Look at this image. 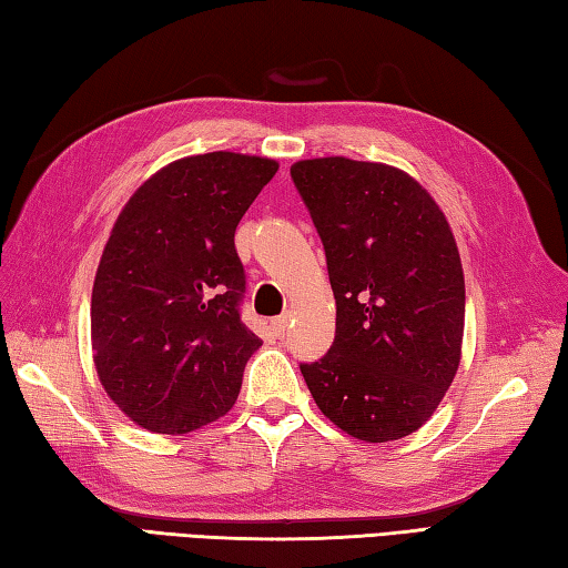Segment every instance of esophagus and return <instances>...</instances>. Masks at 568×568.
Masks as SVG:
<instances>
[{
	"label": "esophagus",
	"mask_w": 568,
	"mask_h": 568,
	"mask_svg": "<svg viewBox=\"0 0 568 568\" xmlns=\"http://www.w3.org/2000/svg\"><path fill=\"white\" fill-rule=\"evenodd\" d=\"M288 321H292V316H288V314H282V316L272 318V328H274V333H276V335H284V331H286V326H288Z\"/></svg>",
	"instance_id": "1"
}]
</instances>
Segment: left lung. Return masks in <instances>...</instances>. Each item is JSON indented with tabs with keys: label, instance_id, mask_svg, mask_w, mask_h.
Listing matches in <instances>:
<instances>
[{
	"label": "left lung",
	"instance_id": "8db88e82",
	"mask_svg": "<svg viewBox=\"0 0 568 568\" xmlns=\"http://www.w3.org/2000/svg\"><path fill=\"white\" fill-rule=\"evenodd\" d=\"M292 179L326 250L335 341L301 365L311 397L361 442L429 422L460 365L466 282L442 207L407 171L304 159Z\"/></svg>",
	"mask_w": 568,
	"mask_h": 568
}]
</instances>
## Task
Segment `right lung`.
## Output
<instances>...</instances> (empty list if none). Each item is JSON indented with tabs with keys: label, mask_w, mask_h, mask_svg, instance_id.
I'll return each mask as SVG.
<instances>
[{
	"label": "right lung",
	"mask_w": 568,
	"mask_h": 568,
	"mask_svg": "<svg viewBox=\"0 0 568 568\" xmlns=\"http://www.w3.org/2000/svg\"><path fill=\"white\" fill-rule=\"evenodd\" d=\"M280 169L235 152L183 156L124 203L90 301L92 361L142 429L189 434L233 407L262 341L240 321L235 227Z\"/></svg>",
	"instance_id": "add662e5"
}]
</instances>
